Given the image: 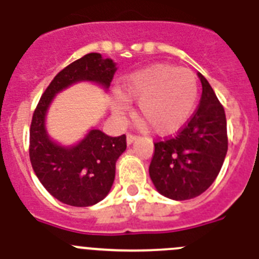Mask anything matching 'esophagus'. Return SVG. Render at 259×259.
Listing matches in <instances>:
<instances>
[{
  "label": "esophagus",
  "mask_w": 259,
  "mask_h": 259,
  "mask_svg": "<svg viewBox=\"0 0 259 259\" xmlns=\"http://www.w3.org/2000/svg\"><path fill=\"white\" fill-rule=\"evenodd\" d=\"M136 139H137V136H135V135H132V134H128L127 135V144H128V145H131V144L134 143Z\"/></svg>",
  "instance_id": "esophagus-1"
}]
</instances>
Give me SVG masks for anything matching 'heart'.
<instances>
[{"instance_id":"heart-1","label":"heart","mask_w":259,"mask_h":259,"mask_svg":"<svg viewBox=\"0 0 259 259\" xmlns=\"http://www.w3.org/2000/svg\"><path fill=\"white\" fill-rule=\"evenodd\" d=\"M111 101L113 113L123 118L130 102H137V116L157 134H170L187 123L198 98L197 77L188 68L153 65L135 71L120 81Z\"/></svg>"}]
</instances>
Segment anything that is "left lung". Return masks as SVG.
<instances>
[{
  "label": "left lung",
  "instance_id": "8db88e82",
  "mask_svg": "<svg viewBox=\"0 0 259 259\" xmlns=\"http://www.w3.org/2000/svg\"><path fill=\"white\" fill-rule=\"evenodd\" d=\"M202 96L196 113L182 131L154 144L149 175L162 196L191 200L217 179L227 154V120L211 85L198 72Z\"/></svg>",
  "mask_w": 259,
  "mask_h": 259
}]
</instances>
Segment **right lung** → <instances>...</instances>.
<instances>
[{
  "label": "right lung",
  "mask_w": 259,
  "mask_h": 259,
  "mask_svg": "<svg viewBox=\"0 0 259 259\" xmlns=\"http://www.w3.org/2000/svg\"><path fill=\"white\" fill-rule=\"evenodd\" d=\"M116 63L100 53H89L63 68L41 96L29 128V159L37 179L53 197L70 206L96 205L109 194L115 179V164L127 148L125 135L111 137L97 128L72 145H62L49 136L47 115L62 91L89 81L107 91Z\"/></svg>",
  "instance_id": "obj_1"
}]
</instances>
